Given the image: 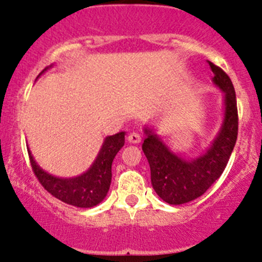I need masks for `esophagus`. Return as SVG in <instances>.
<instances>
[{
  "label": "esophagus",
  "mask_w": 262,
  "mask_h": 262,
  "mask_svg": "<svg viewBox=\"0 0 262 262\" xmlns=\"http://www.w3.org/2000/svg\"><path fill=\"white\" fill-rule=\"evenodd\" d=\"M141 141H142V137L139 136L138 133H130L128 136V142H129V143L138 144V143H141Z\"/></svg>",
  "instance_id": "esophagus-1"
}]
</instances>
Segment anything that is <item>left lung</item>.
<instances>
[{"instance_id": "left-lung-1", "label": "left lung", "mask_w": 262, "mask_h": 262, "mask_svg": "<svg viewBox=\"0 0 262 262\" xmlns=\"http://www.w3.org/2000/svg\"><path fill=\"white\" fill-rule=\"evenodd\" d=\"M213 83L224 94V113L221 129L209 147L194 158L175 153L152 128L146 126L142 144L150 168V181L163 202L180 205L202 196L221 178L233 152L238 134L236 92L231 78L222 68L209 62Z\"/></svg>"}]
</instances>
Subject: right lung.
I'll return each mask as SVG.
<instances>
[{"mask_svg": "<svg viewBox=\"0 0 262 262\" xmlns=\"http://www.w3.org/2000/svg\"><path fill=\"white\" fill-rule=\"evenodd\" d=\"M48 68L41 73L46 72ZM41 73L38 77H40ZM124 143L125 132L106 137L91 167L75 178H58L47 172L34 160L30 149H28V152L34 173L47 191L66 204L77 208H92L100 204L107 195L112 184L113 161Z\"/></svg>", "mask_w": 262, "mask_h": 262, "instance_id": "right-lung-1", "label": "right lung"}]
</instances>
